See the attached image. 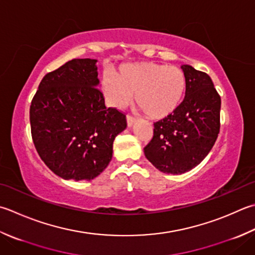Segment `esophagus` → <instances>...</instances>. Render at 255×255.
<instances>
[{"instance_id":"34e87169","label":"esophagus","mask_w":255,"mask_h":255,"mask_svg":"<svg viewBox=\"0 0 255 255\" xmlns=\"http://www.w3.org/2000/svg\"><path fill=\"white\" fill-rule=\"evenodd\" d=\"M136 121H137L136 118L130 116V115H127V125H128V127L133 126V124L136 123Z\"/></svg>"}]
</instances>
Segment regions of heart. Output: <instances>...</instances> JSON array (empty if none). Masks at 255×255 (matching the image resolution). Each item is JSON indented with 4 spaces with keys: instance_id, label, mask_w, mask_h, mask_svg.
<instances>
[{
    "instance_id": "1",
    "label": "heart",
    "mask_w": 255,
    "mask_h": 255,
    "mask_svg": "<svg viewBox=\"0 0 255 255\" xmlns=\"http://www.w3.org/2000/svg\"><path fill=\"white\" fill-rule=\"evenodd\" d=\"M187 88L186 74L177 66L153 62L124 64L112 75L102 77L107 103L123 108L134 94L138 108L150 119L167 118L177 111Z\"/></svg>"
}]
</instances>
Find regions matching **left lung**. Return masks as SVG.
<instances>
[{"instance_id":"left-lung-1","label":"left lung","mask_w":255,"mask_h":255,"mask_svg":"<svg viewBox=\"0 0 255 255\" xmlns=\"http://www.w3.org/2000/svg\"><path fill=\"white\" fill-rule=\"evenodd\" d=\"M186 96L170 116L153 124V137L144 156L159 171L181 174L197 167L220 131L221 98L208 74L182 65Z\"/></svg>"}]
</instances>
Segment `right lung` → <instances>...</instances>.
Listing matches in <instances>:
<instances>
[{
    "label": "right lung",
    "instance_id": "obj_1",
    "mask_svg": "<svg viewBox=\"0 0 255 255\" xmlns=\"http://www.w3.org/2000/svg\"><path fill=\"white\" fill-rule=\"evenodd\" d=\"M97 59L75 58L46 74L29 108L32 138L45 164L65 180H93L107 168L126 116L107 108Z\"/></svg>",
    "mask_w": 255,
    "mask_h": 255
}]
</instances>
